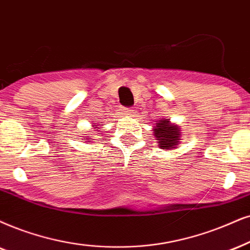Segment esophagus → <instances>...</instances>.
<instances>
[{
    "label": "esophagus",
    "instance_id": "1",
    "mask_svg": "<svg viewBox=\"0 0 250 250\" xmlns=\"http://www.w3.org/2000/svg\"><path fill=\"white\" fill-rule=\"evenodd\" d=\"M121 112H122L123 115H131L132 113H134V109H132V108H125V107H122Z\"/></svg>",
    "mask_w": 250,
    "mask_h": 250
}]
</instances>
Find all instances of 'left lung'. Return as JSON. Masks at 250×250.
Segmentation results:
<instances>
[{
  "mask_svg": "<svg viewBox=\"0 0 250 250\" xmlns=\"http://www.w3.org/2000/svg\"><path fill=\"white\" fill-rule=\"evenodd\" d=\"M152 131L160 148L174 150L179 147L182 137L181 128L180 125L170 122L169 119L158 120L153 125Z\"/></svg>",
  "mask_w": 250,
  "mask_h": 250,
  "instance_id": "1",
  "label": "left lung"
}]
</instances>
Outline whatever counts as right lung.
Listing matches in <instances>:
<instances>
[{"label":"right lung","mask_w":250,"mask_h":250,"mask_svg":"<svg viewBox=\"0 0 250 250\" xmlns=\"http://www.w3.org/2000/svg\"><path fill=\"white\" fill-rule=\"evenodd\" d=\"M100 123V122H99ZM99 123H98V125H99ZM98 125H92V127H94V129H97V130L96 131H98V132H102V128L103 127H98ZM101 129V131H99V129ZM84 137H85V136H84ZM86 140H90V136H88V137L86 138ZM86 142H88V141H86Z\"/></svg>","instance_id":"1"}]
</instances>
